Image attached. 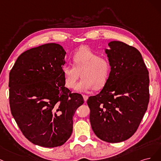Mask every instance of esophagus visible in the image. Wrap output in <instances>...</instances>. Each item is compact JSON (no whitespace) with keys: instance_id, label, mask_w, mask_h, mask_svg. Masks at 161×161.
Listing matches in <instances>:
<instances>
[{"instance_id":"1","label":"esophagus","mask_w":161,"mask_h":161,"mask_svg":"<svg viewBox=\"0 0 161 161\" xmlns=\"http://www.w3.org/2000/svg\"><path fill=\"white\" fill-rule=\"evenodd\" d=\"M83 97H84V100L85 102H86L88 99V96H86V95H83Z\"/></svg>"}]
</instances>
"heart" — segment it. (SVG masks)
Masks as SVG:
<instances>
[{
    "label": "heart",
    "mask_w": 161,
    "mask_h": 161,
    "mask_svg": "<svg viewBox=\"0 0 161 161\" xmlns=\"http://www.w3.org/2000/svg\"><path fill=\"white\" fill-rule=\"evenodd\" d=\"M73 65H65L62 74L65 86L72 89L80 76L81 79L76 86L79 92L100 90L109 79L111 65L109 60L102 58L90 48L82 47L72 55Z\"/></svg>",
    "instance_id": "heart-1"
}]
</instances>
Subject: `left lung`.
I'll use <instances>...</instances> for the list:
<instances>
[{
  "label": "left lung",
  "instance_id": "8db88e82",
  "mask_svg": "<svg viewBox=\"0 0 161 161\" xmlns=\"http://www.w3.org/2000/svg\"><path fill=\"white\" fill-rule=\"evenodd\" d=\"M105 50L111 65L106 84L87 101L96 135L103 141L120 142L130 138L141 122L149 102L148 71L140 51L121 41Z\"/></svg>",
  "mask_w": 161,
  "mask_h": 161
}]
</instances>
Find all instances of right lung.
Segmentation results:
<instances>
[{"mask_svg": "<svg viewBox=\"0 0 161 161\" xmlns=\"http://www.w3.org/2000/svg\"><path fill=\"white\" fill-rule=\"evenodd\" d=\"M66 52L47 43L20 54L9 74L11 114L23 135L41 147L61 146L71 135L73 116L84 98L65 87Z\"/></svg>", "mask_w": 161, "mask_h": 161, "instance_id": "obj_1", "label": "right lung"}]
</instances>
